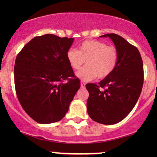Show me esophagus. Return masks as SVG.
<instances>
[{"instance_id":"obj_1","label":"esophagus","mask_w":157,"mask_h":157,"mask_svg":"<svg viewBox=\"0 0 157 157\" xmlns=\"http://www.w3.org/2000/svg\"><path fill=\"white\" fill-rule=\"evenodd\" d=\"M85 83L83 81H81V88H85Z\"/></svg>"}]
</instances>
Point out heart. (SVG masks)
I'll use <instances>...</instances> for the list:
<instances>
[{"label":"heart","mask_w":157,"mask_h":157,"mask_svg":"<svg viewBox=\"0 0 157 157\" xmlns=\"http://www.w3.org/2000/svg\"><path fill=\"white\" fill-rule=\"evenodd\" d=\"M66 57L71 67L75 70L81 68L86 61V66L76 73L78 78L83 81L108 77L117 65L118 53L113 47L104 42L88 40L78 47V51L69 49Z\"/></svg>","instance_id":"heart-1"}]
</instances>
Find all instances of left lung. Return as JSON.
I'll return each instance as SVG.
<instances>
[{"instance_id": "obj_1", "label": "left lung", "mask_w": 157, "mask_h": 157, "mask_svg": "<svg viewBox=\"0 0 157 157\" xmlns=\"http://www.w3.org/2000/svg\"><path fill=\"white\" fill-rule=\"evenodd\" d=\"M118 53L117 65L108 77L98 83L86 85L89 93L87 111L92 120L111 125L129 113L140 96L144 83L143 61L136 47L117 34L108 33ZM106 87L104 91L99 88Z\"/></svg>"}]
</instances>
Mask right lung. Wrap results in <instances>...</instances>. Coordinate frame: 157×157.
Segmentation results:
<instances>
[{
  "label": "right lung",
  "instance_id": "right-lung-1",
  "mask_svg": "<svg viewBox=\"0 0 157 157\" xmlns=\"http://www.w3.org/2000/svg\"><path fill=\"white\" fill-rule=\"evenodd\" d=\"M74 40L53 34L36 36L17 56V97L28 115L38 123L51 124L63 119L80 88V81L66 57Z\"/></svg>",
  "mask_w": 157,
  "mask_h": 157
}]
</instances>
